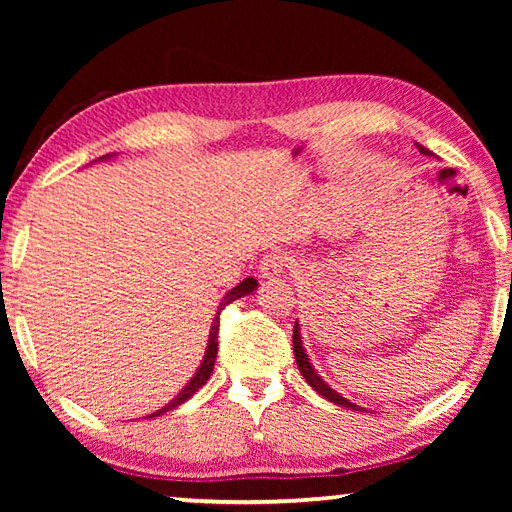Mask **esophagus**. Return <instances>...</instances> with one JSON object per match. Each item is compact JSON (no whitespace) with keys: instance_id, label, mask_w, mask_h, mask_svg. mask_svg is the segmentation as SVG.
I'll list each match as a JSON object with an SVG mask.
<instances>
[{"instance_id":"esophagus-1","label":"esophagus","mask_w":512,"mask_h":512,"mask_svg":"<svg viewBox=\"0 0 512 512\" xmlns=\"http://www.w3.org/2000/svg\"><path fill=\"white\" fill-rule=\"evenodd\" d=\"M289 257L282 253V250H271V253H266L262 262H259V275L264 277V280H277L284 273V268H287Z\"/></svg>"}]
</instances>
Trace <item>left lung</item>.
I'll use <instances>...</instances> for the list:
<instances>
[{
	"label": "left lung",
	"instance_id": "left-lung-1",
	"mask_svg": "<svg viewBox=\"0 0 512 512\" xmlns=\"http://www.w3.org/2000/svg\"><path fill=\"white\" fill-rule=\"evenodd\" d=\"M415 146H418V151H420L422 155H433L429 149H424L422 144H415ZM293 354H296V363H298L300 375L307 379V384H309L311 388H314V391H316L318 395H323L325 400L339 404V406H345V409H350V411H366V409H363V406L354 404V402H350V400H345V397H343L341 393H336L334 388L329 386L327 381L318 375L316 368L311 366V361H309L307 352H305V345H302V336H300L298 323H296V327H293Z\"/></svg>",
	"mask_w": 512,
	"mask_h": 512
}]
</instances>
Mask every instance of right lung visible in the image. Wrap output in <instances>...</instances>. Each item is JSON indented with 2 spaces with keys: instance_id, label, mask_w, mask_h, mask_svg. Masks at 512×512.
Masks as SVG:
<instances>
[{
  "instance_id": "add662e5",
  "label": "right lung",
  "mask_w": 512,
  "mask_h": 512,
  "mask_svg": "<svg viewBox=\"0 0 512 512\" xmlns=\"http://www.w3.org/2000/svg\"><path fill=\"white\" fill-rule=\"evenodd\" d=\"M110 158H115V153L101 155L99 162H106V160H110ZM94 162H97V160H94ZM255 289H257V280H255V277H246V280L239 282L235 289H230L228 293H225L223 300L219 302V311H216L214 323H212V327H210V339H207V348H205V357H203V361H201V366H198V370L194 372V377L187 381L183 391H180L176 397H173V400H171L169 404H164L162 409L151 413L149 418H158V415L167 413V411H171V409H176V406L187 402L189 397H192V395L198 391V388H203V386L207 384V379H210L212 370H214L216 350H219V341H216V334H219V314H221V309H225V305H230V302H235V300L244 298V296H250V293H253Z\"/></svg>"
}]
</instances>
